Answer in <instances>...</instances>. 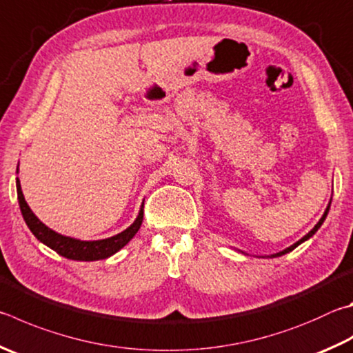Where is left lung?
Segmentation results:
<instances>
[{
	"label": "left lung",
	"instance_id": "obj_1",
	"mask_svg": "<svg viewBox=\"0 0 353 353\" xmlns=\"http://www.w3.org/2000/svg\"><path fill=\"white\" fill-rule=\"evenodd\" d=\"M329 208H330V203H329V207H327V210H325L324 211V214H323V217H321V219H319V222L316 223V225L315 227H313V230H310V232L309 233H307L305 236H304V238L303 239H299L296 243H293V245H290V247H288V248H285V250H283V252H279V253H276V254H273V258H276V256H283V254H285V253H288V252H292V250H294V248H296L298 245H299V243L301 242H304V241H307V239H309L310 238V236H313V234H315L316 233V230L319 228V227H321V223L324 222V219H325V216H327V213H329Z\"/></svg>",
	"mask_w": 353,
	"mask_h": 353
}]
</instances>
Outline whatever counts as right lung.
<instances>
[{
    "instance_id": "1",
    "label": "right lung",
    "mask_w": 353,
    "mask_h": 353,
    "mask_svg": "<svg viewBox=\"0 0 353 353\" xmlns=\"http://www.w3.org/2000/svg\"><path fill=\"white\" fill-rule=\"evenodd\" d=\"M17 193H18V202H20L21 214L35 238L38 241H41L43 243H46L49 248L55 250L59 254L74 261H97V259L110 258L111 254L117 253L121 247H125L126 243L134 238V234L139 232V228L142 225V221H143V208H142L140 210L136 222H134L130 228H126L125 232L115 234L112 238L101 239V241H79V239L66 238V236L55 233L54 230L48 228L43 222H40V219L32 213L28 202L24 201L21 185H20V181H18V177H17Z\"/></svg>"
}]
</instances>
